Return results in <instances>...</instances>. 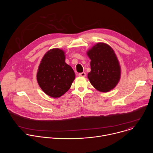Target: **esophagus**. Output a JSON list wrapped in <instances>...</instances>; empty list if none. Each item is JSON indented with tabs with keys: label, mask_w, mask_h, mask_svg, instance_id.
Returning <instances> with one entry per match:
<instances>
[{
	"label": "esophagus",
	"mask_w": 153,
	"mask_h": 153,
	"mask_svg": "<svg viewBox=\"0 0 153 153\" xmlns=\"http://www.w3.org/2000/svg\"><path fill=\"white\" fill-rule=\"evenodd\" d=\"M79 76H81V77H85L86 76V73L83 72V73H79Z\"/></svg>",
	"instance_id": "34e87169"
}]
</instances>
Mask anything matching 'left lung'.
Here are the masks:
<instances>
[{"mask_svg": "<svg viewBox=\"0 0 153 153\" xmlns=\"http://www.w3.org/2000/svg\"><path fill=\"white\" fill-rule=\"evenodd\" d=\"M87 54L91 60V71L88 74L91 85L101 92L113 89L120 77V65L113 50L105 43H99Z\"/></svg>", "mask_w": 153, "mask_h": 153, "instance_id": "8db88e82", "label": "left lung"}]
</instances>
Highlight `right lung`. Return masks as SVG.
<instances>
[{
	"mask_svg": "<svg viewBox=\"0 0 153 153\" xmlns=\"http://www.w3.org/2000/svg\"><path fill=\"white\" fill-rule=\"evenodd\" d=\"M64 52L54 48L42 58L37 73V82L47 95L57 98L66 93L75 79L73 68L65 62Z\"/></svg>",
	"mask_w": 153,
	"mask_h": 153,
	"instance_id": "right-lung-1",
	"label": "right lung"
}]
</instances>
